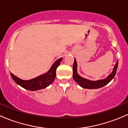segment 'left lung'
Wrapping results in <instances>:
<instances>
[{
  "label": "left lung",
  "instance_id": "obj_1",
  "mask_svg": "<svg viewBox=\"0 0 128 128\" xmlns=\"http://www.w3.org/2000/svg\"><path fill=\"white\" fill-rule=\"evenodd\" d=\"M118 61L116 62L115 66H114V68H113V72L108 76L106 78L103 80H99L97 81H90L89 80L86 79V78H83V77H80L79 75L77 74V62H76V59L74 58V62L73 65V78L75 80L76 82L81 86L82 87L84 88H88V89H95V88H99L101 87H104L108 84L113 78H114V76L116 72L117 68H118Z\"/></svg>",
  "mask_w": 128,
  "mask_h": 128
}]
</instances>
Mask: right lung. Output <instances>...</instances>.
<instances>
[{"label": "right lung", "instance_id": "obj_1", "mask_svg": "<svg viewBox=\"0 0 128 128\" xmlns=\"http://www.w3.org/2000/svg\"><path fill=\"white\" fill-rule=\"evenodd\" d=\"M62 59V58H60L57 60L52 64L50 70L47 73L44 74L42 76H38L33 79L24 80L20 79V78L15 76L12 73H10V75H11V77H12L13 80L23 88L27 89L28 90H31V91L41 90V89L47 87L54 80L56 76V69L60 64Z\"/></svg>", "mask_w": 128, "mask_h": 128}]
</instances>
